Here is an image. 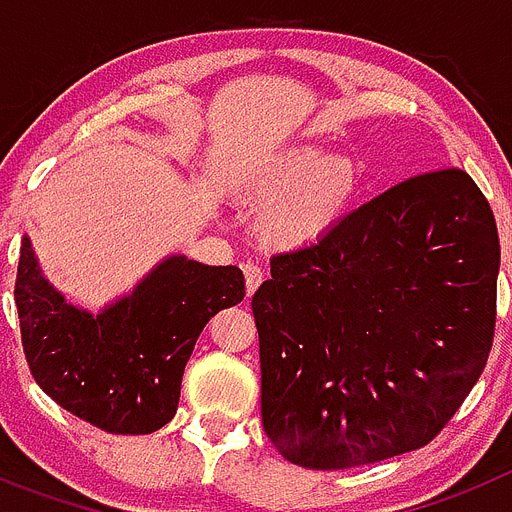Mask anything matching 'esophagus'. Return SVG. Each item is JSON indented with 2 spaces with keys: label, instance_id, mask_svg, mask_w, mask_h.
<instances>
[{
  "label": "esophagus",
  "instance_id": "34e87169",
  "mask_svg": "<svg viewBox=\"0 0 512 512\" xmlns=\"http://www.w3.org/2000/svg\"><path fill=\"white\" fill-rule=\"evenodd\" d=\"M243 277H246V295L251 297L253 292L259 289V284L264 282V271H261L259 266L246 264V266H243Z\"/></svg>",
  "mask_w": 512,
  "mask_h": 512
}]
</instances>
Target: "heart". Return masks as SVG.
Here are the masks:
<instances>
[{
    "label": "heart",
    "instance_id": "heart-1",
    "mask_svg": "<svg viewBox=\"0 0 512 512\" xmlns=\"http://www.w3.org/2000/svg\"><path fill=\"white\" fill-rule=\"evenodd\" d=\"M238 189L264 202L256 220L261 241L289 251L315 246L341 223L359 192V169L351 158L305 143L243 166Z\"/></svg>",
    "mask_w": 512,
    "mask_h": 512
}]
</instances>
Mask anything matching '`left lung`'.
<instances>
[{
    "label": "left lung",
    "mask_w": 512,
    "mask_h": 512,
    "mask_svg": "<svg viewBox=\"0 0 512 512\" xmlns=\"http://www.w3.org/2000/svg\"><path fill=\"white\" fill-rule=\"evenodd\" d=\"M497 271L495 215L461 169L410 176L271 256L251 307L279 454L325 472L433 441L487 364Z\"/></svg>",
    "instance_id": "left-lung-1"
}]
</instances>
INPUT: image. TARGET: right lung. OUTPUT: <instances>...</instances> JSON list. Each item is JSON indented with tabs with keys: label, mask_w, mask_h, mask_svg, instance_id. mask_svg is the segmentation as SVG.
Instances as JSON below:
<instances>
[{
	"label": "right lung",
	"mask_w": 512,
	"mask_h": 512,
	"mask_svg": "<svg viewBox=\"0 0 512 512\" xmlns=\"http://www.w3.org/2000/svg\"><path fill=\"white\" fill-rule=\"evenodd\" d=\"M243 297L238 266L169 256L130 295L92 315L51 287L22 238L15 302L27 366L45 395L107 433L164 428L202 328Z\"/></svg>",
	"instance_id": "1"
}]
</instances>
